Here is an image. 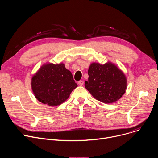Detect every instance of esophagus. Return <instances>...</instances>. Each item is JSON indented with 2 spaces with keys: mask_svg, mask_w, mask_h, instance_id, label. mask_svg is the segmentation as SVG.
I'll return each mask as SVG.
<instances>
[{
  "mask_svg": "<svg viewBox=\"0 0 158 158\" xmlns=\"http://www.w3.org/2000/svg\"><path fill=\"white\" fill-rule=\"evenodd\" d=\"M78 84H79V85H82L83 84H84V81H79V82H78Z\"/></svg>",
  "mask_w": 158,
  "mask_h": 158,
  "instance_id": "1",
  "label": "esophagus"
}]
</instances>
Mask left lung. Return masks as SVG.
Wrapping results in <instances>:
<instances>
[{"instance_id":"1","label":"left lung","mask_w":158,"mask_h":158,"mask_svg":"<svg viewBox=\"0 0 158 158\" xmlns=\"http://www.w3.org/2000/svg\"><path fill=\"white\" fill-rule=\"evenodd\" d=\"M88 75L85 87L98 101L106 104L113 103L126 93V76L114 63L93 62L89 65Z\"/></svg>"}]
</instances>
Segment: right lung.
<instances>
[{
	"instance_id": "add662e5",
	"label": "right lung",
	"mask_w": 158,
	"mask_h": 158,
	"mask_svg": "<svg viewBox=\"0 0 158 158\" xmlns=\"http://www.w3.org/2000/svg\"><path fill=\"white\" fill-rule=\"evenodd\" d=\"M77 87L71 72L62 62L44 64L31 79V88L35 98L51 107L64 102Z\"/></svg>"
}]
</instances>
